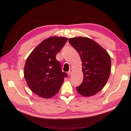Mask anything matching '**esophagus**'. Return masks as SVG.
I'll list each match as a JSON object with an SVG mask.
<instances>
[{"mask_svg": "<svg viewBox=\"0 0 131 131\" xmlns=\"http://www.w3.org/2000/svg\"><path fill=\"white\" fill-rule=\"evenodd\" d=\"M73 70L72 69H71L69 71V72L67 73V74H68V75H69V76H70V75L72 74V73H73Z\"/></svg>", "mask_w": 131, "mask_h": 131, "instance_id": "obj_1", "label": "esophagus"}]
</instances>
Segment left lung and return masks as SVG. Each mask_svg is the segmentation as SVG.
<instances>
[{"instance_id": "left-lung-1", "label": "left lung", "mask_w": 131, "mask_h": 131, "mask_svg": "<svg viewBox=\"0 0 131 131\" xmlns=\"http://www.w3.org/2000/svg\"><path fill=\"white\" fill-rule=\"evenodd\" d=\"M69 42L78 52L82 63L83 80L76 90L83 96L94 95L104 87L110 76V55L95 41L88 37H73L69 39Z\"/></svg>"}]
</instances>
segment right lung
<instances>
[{"label": "right lung", "mask_w": 131, "mask_h": 131, "mask_svg": "<svg viewBox=\"0 0 131 131\" xmlns=\"http://www.w3.org/2000/svg\"><path fill=\"white\" fill-rule=\"evenodd\" d=\"M67 39L64 37H48L28 55L24 69V78L30 89L37 95L43 98L52 97L67 76L55 58Z\"/></svg>", "instance_id": "obj_1"}]
</instances>
